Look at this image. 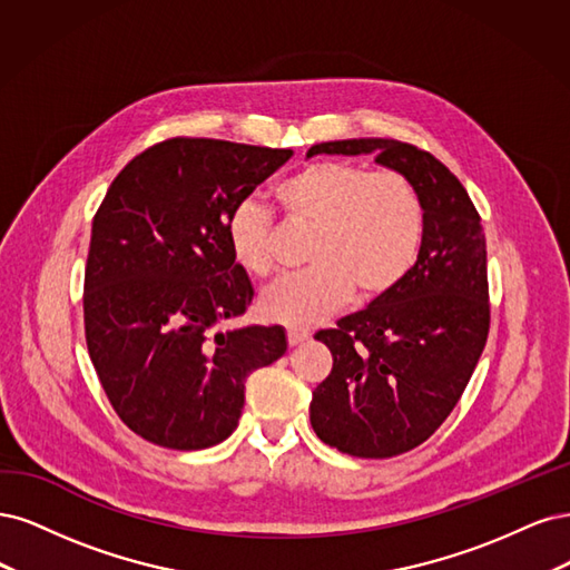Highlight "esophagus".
Wrapping results in <instances>:
<instances>
[{
  "label": "esophagus",
  "mask_w": 570,
  "mask_h": 570,
  "mask_svg": "<svg viewBox=\"0 0 570 570\" xmlns=\"http://www.w3.org/2000/svg\"><path fill=\"white\" fill-rule=\"evenodd\" d=\"M286 338H288V345H301L309 338V334L305 332V328H296V326H288L286 332Z\"/></svg>",
  "instance_id": "esophagus-1"
}]
</instances>
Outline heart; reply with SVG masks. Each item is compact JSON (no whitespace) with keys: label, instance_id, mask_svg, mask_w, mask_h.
<instances>
[{"label":"heart","instance_id":"1","mask_svg":"<svg viewBox=\"0 0 570 570\" xmlns=\"http://www.w3.org/2000/svg\"><path fill=\"white\" fill-rule=\"evenodd\" d=\"M274 198L286 223L312 229L301 274L269 286L261 309L286 326H315L351 301H379L405 282L426 234V206L412 179L345 160H317L284 177ZM238 267L267 279L274 272L277 223L244 200L227 219Z\"/></svg>","mask_w":570,"mask_h":570}]
</instances>
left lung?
Masks as SVG:
<instances>
[{
  "label": "left lung",
  "mask_w": 570,
  "mask_h": 570,
  "mask_svg": "<svg viewBox=\"0 0 570 570\" xmlns=\"http://www.w3.org/2000/svg\"><path fill=\"white\" fill-rule=\"evenodd\" d=\"M315 154H376L412 179L426 206L416 265L395 291L315 338L334 366L309 402L322 443L364 459L419 448L450 416L490 332L488 253L481 215L433 154L397 139L315 144Z\"/></svg>",
  "instance_id": "1"
}]
</instances>
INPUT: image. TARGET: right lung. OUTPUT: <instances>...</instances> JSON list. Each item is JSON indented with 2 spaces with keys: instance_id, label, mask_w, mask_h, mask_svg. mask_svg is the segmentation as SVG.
Listing matches in <instances>:
<instances>
[{
  "instance_id": "right-lung-1",
  "label": "right lung",
  "mask_w": 570,
  "mask_h": 570,
  "mask_svg": "<svg viewBox=\"0 0 570 570\" xmlns=\"http://www.w3.org/2000/svg\"><path fill=\"white\" fill-rule=\"evenodd\" d=\"M293 156L223 139L173 137L135 156L91 219L85 338L122 424L170 450L223 443L246 379L286 353L282 326L244 315L253 286L227 244V219Z\"/></svg>"
}]
</instances>
